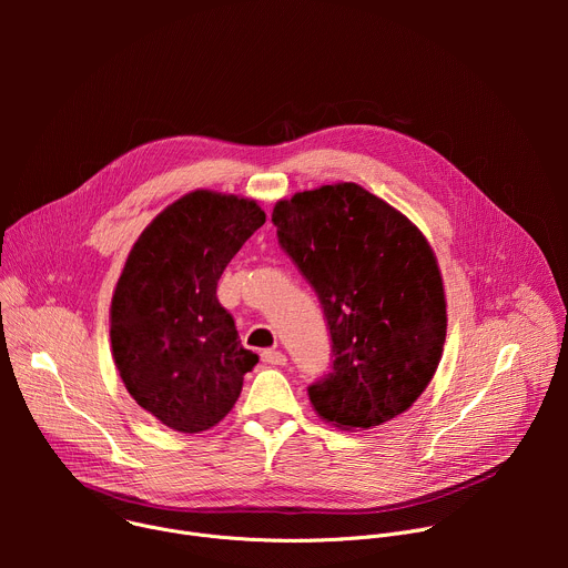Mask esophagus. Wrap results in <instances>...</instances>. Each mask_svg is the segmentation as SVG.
<instances>
[{
  "mask_svg": "<svg viewBox=\"0 0 568 568\" xmlns=\"http://www.w3.org/2000/svg\"><path fill=\"white\" fill-rule=\"evenodd\" d=\"M261 357H263L265 364H274V366H285L287 364L285 353H281V351H263Z\"/></svg>",
  "mask_w": 568,
  "mask_h": 568,
  "instance_id": "1",
  "label": "esophagus"
}]
</instances>
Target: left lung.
Here are the masks:
<instances>
[{
	"label": "left lung",
	"instance_id": "1",
	"mask_svg": "<svg viewBox=\"0 0 568 568\" xmlns=\"http://www.w3.org/2000/svg\"><path fill=\"white\" fill-rule=\"evenodd\" d=\"M272 222L331 333V373L307 386L314 412L342 429L407 412L432 382L447 333L425 235L357 184L296 193L274 206Z\"/></svg>",
	"mask_w": 568,
	"mask_h": 568
}]
</instances>
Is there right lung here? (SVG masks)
Wrapping results in <instances>:
<instances>
[{
    "instance_id": "right-lung-1",
    "label": "right lung",
    "mask_w": 568,
    "mask_h": 568,
    "mask_svg": "<svg viewBox=\"0 0 568 568\" xmlns=\"http://www.w3.org/2000/svg\"><path fill=\"white\" fill-rule=\"evenodd\" d=\"M265 213L254 200L195 191L139 235L112 296V353L139 407L184 434L217 425L258 355L240 344L217 281Z\"/></svg>"
}]
</instances>
